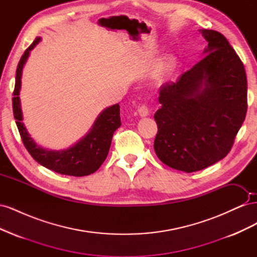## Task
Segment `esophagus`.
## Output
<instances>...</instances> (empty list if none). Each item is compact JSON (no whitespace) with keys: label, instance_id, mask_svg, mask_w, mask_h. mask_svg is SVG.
<instances>
[{"label":"esophagus","instance_id":"1","mask_svg":"<svg viewBox=\"0 0 257 257\" xmlns=\"http://www.w3.org/2000/svg\"><path fill=\"white\" fill-rule=\"evenodd\" d=\"M138 113L141 116H146L149 114V107H148L146 104L139 106L138 107Z\"/></svg>","mask_w":257,"mask_h":257}]
</instances>
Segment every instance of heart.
Instances as JSON below:
<instances>
[{"instance_id": "heart-1", "label": "heart", "mask_w": 257, "mask_h": 257, "mask_svg": "<svg viewBox=\"0 0 257 257\" xmlns=\"http://www.w3.org/2000/svg\"><path fill=\"white\" fill-rule=\"evenodd\" d=\"M176 65L175 59L172 57H166L164 60L161 62V64L159 65L158 72H157V76L159 79H165L167 77L172 74V72L174 71Z\"/></svg>"}]
</instances>
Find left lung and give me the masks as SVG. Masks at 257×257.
Masks as SVG:
<instances>
[{
    "label": "left lung",
    "mask_w": 257,
    "mask_h": 257,
    "mask_svg": "<svg viewBox=\"0 0 257 257\" xmlns=\"http://www.w3.org/2000/svg\"><path fill=\"white\" fill-rule=\"evenodd\" d=\"M208 42L203 60L160 88L154 151L167 166L198 172L224 159L245 119L246 75L228 41L199 30Z\"/></svg>",
    "instance_id": "left-lung-1"
}]
</instances>
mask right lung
I'll use <instances>...</instances> for the list:
<instances>
[{
	"label": "right lung",
	"mask_w": 257,
	"mask_h": 257,
	"mask_svg": "<svg viewBox=\"0 0 257 257\" xmlns=\"http://www.w3.org/2000/svg\"><path fill=\"white\" fill-rule=\"evenodd\" d=\"M40 42L41 37H37L30 45V47L22 54L16 71V83L13 93V111L23 145L36 162L53 172L74 177L91 175L96 172L106 160L111 145L112 135L114 131L121 125L120 106L115 104L102 111L89 133L81 141L66 150L52 151L36 145L28 133L25 124L21 122L23 118L19 92L23 65L26 64L30 51Z\"/></svg>",
	"instance_id": "obj_1"
}]
</instances>
